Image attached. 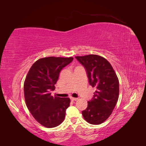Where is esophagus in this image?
I'll return each instance as SVG.
<instances>
[{
    "instance_id": "34e87169",
    "label": "esophagus",
    "mask_w": 146,
    "mask_h": 146,
    "mask_svg": "<svg viewBox=\"0 0 146 146\" xmlns=\"http://www.w3.org/2000/svg\"><path fill=\"white\" fill-rule=\"evenodd\" d=\"M78 100L77 98H73V97H71V101H76V100Z\"/></svg>"
}]
</instances>
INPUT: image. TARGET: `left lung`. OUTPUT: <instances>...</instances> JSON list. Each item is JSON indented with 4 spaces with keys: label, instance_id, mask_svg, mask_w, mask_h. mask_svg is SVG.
Masks as SVG:
<instances>
[{
    "label": "left lung",
    "instance_id": "8db88e82",
    "mask_svg": "<svg viewBox=\"0 0 146 146\" xmlns=\"http://www.w3.org/2000/svg\"><path fill=\"white\" fill-rule=\"evenodd\" d=\"M84 67L89 84L96 88L88 107L82 115L88 123L98 125L107 120L112 113L119 95V82L111 64L97 55L75 56Z\"/></svg>",
    "mask_w": 146,
    "mask_h": 146
}]
</instances>
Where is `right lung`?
Instances as JSON below:
<instances>
[{"mask_svg": "<svg viewBox=\"0 0 146 146\" xmlns=\"http://www.w3.org/2000/svg\"><path fill=\"white\" fill-rule=\"evenodd\" d=\"M73 57H45L38 59L29 70L24 84L27 107L33 117L43 126H58L63 122L70 104L69 98L51 95L59 73L73 61Z\"/></svg>", "mask_w": 146, "mask_h": 146, "instance_id": "add662e5", "label": "right lung"}]
</instances>
